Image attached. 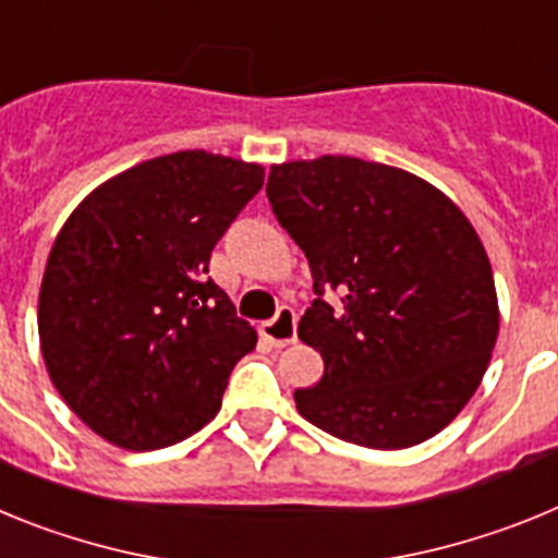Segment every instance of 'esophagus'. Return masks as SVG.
<instances>
[{
	"label": "esophagus",
	"instance_id": "34e87169",
	"mask_svg": "<svg viewBox=\"0 0 558 558\" xmlns=\"http://www.w3.org/2000/svg\"><path fill=\"white\" fill-rule=\"evenodd\" d=\"M259 335H263L265 340H268L270 347H290L295 340V313L290 307H279V313L270 318V322H265L263 327H259Z\"/></svg>",
	"mask_w": 558,
	"mask_h": 558
}]
</instances>
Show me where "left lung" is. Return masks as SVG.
<instances>
[{"label":"left lung","mask_w":558,"mask_h":558,"mask_svg":"<svg viewBox=\"0 0 558 558\" xmlns=\"http://www.w3.org/2000/svg\"><path fill=\"white\" fill-rule=\"evenodd\" d=\"M268 201L318 295L299 338L322 352L324 377L293 393L299 413L372 450L445 430L500 329L489 256L463 211L411 172L352 156L274 165Z\"/></svg>","instance_id":"obj_1"}]
</instances>
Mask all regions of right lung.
I'll return each mask as SVG.
<instances>
[{
	"instance_id": "1",
	"label": "right lung",
	"mask_w": 558,
	"mask_h": 558,
	"mask_svg": "<svg viewBox=\"0 0 558 558\" xmlns=\"http://www.w3.org/2000/svg\"><path fill=\"white\" fill-rule=\"evenodd\" d=\"M263 181L259 165L170 153L97 186L58 231L41 354L63 402L111 445L161 450L220 411L256 332L206 274Z\"/></svg>"
}]
</instances>
